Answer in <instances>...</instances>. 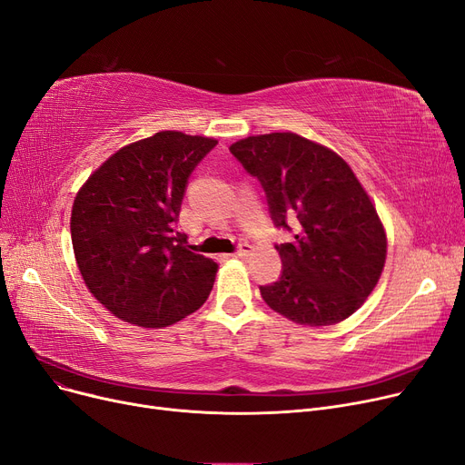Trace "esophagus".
I'll list each match as a JSON object with an SVG mask.
<instances>
[{
  "instance_id": "esophagus-1",
  "label": "esophagus",
  "mask_w": 465,
  "mask_h": 465,
  "mask_svg": "<svg viewBox=\"0 0 465 465\" xmlns=\"http://www.w3.org/2000/svg\"><path fill=\"white\" fill-rule=\"evenodd\" d=\"M233 256H237V258H249V256H252V247L247 245V243H243V245H241V247L233 252Z\"/></svg>"
}]
</instances>
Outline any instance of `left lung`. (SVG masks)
Returning <instances> with one entry per match:
<instances>
[{"label":"left lung","instance_id":"obj_1","mask_svg":"<svg viewBox=\"0 0 465 465\" xmlns=\"http://www.w3.org/2000/svg\"><path fill=\"white\" fill-rule=\"evenodd\" d=\"M230 152L264 186L275 226L298 224L291 243L275 247L282 273L260 287L262 298L298 325L348 319L376 287L388 237L346 159L291 131L241 138Z\"/></svg>","mask_w":465,"mask_h":465}]
</instances>
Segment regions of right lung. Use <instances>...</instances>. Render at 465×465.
Instances as JSON below:
<instances>
[{"mask_svg":"<svg viewBox=\"0 0 465 465\" xmlns=\"http://www.w3.org/2000/svg\"><path fill=\"white\" fill-rule=\"evenodd\" d=\"M216 138L159 131L112 153L79 188L72 245L89 292L117 319L169 327L205 304L218 264L174 222L188 176Z\"/></svg>","mask_w":465,"mask_h":465,"instance_id":"right-lung-1","label":"right lung"}]
</instances>
